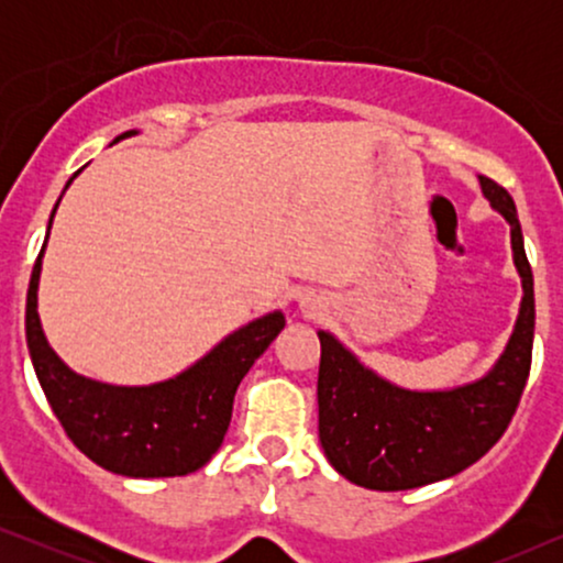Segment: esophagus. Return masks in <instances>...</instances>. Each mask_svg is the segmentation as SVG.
I'll use <instances>...</instances> for the list:
<instances>
[{
	"label": "esophagus",
	"instance_id": "esophagus-1",
	"mask_svg": "<svg viewBox=\"0 0 563 563\" xmlns=\"http://www.w3.org/2000/svg\"><path fill=\"white\" fill-rule=\"evenodd\" d=\"M302 307H305V310H318V299H305V302H302Z\"/></svg>",
	"mask_w": 563,
	"mask_h": 563
}]
</instances>
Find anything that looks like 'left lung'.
Instances as JSON below:
<instances>
[{
  "instance_id": "8db88e82",
  "label": "left lung",
  "mask_w": 563,
  "mask_h": 563,
  "mask_svg": "<svg viewBox=\"0 0 563 563\" xmlns=\"http://www.w3.org/2000/svg\"><path fill=\"white\" fill-rule=\"evenodd\" d=\"M479 187L510 225L522 284L512 335L487 374L451 389H407L361 364L333 333L318 330L320 443L335 472L358 487L399 492L449 479L479 461L518 410L533 353V272L512 197L487 176H479Z\"/></svg>"
}]
</instances>
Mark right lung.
Wrapping results in <instances>:
<instances>
[{"label": "right lung", "instance_id": "obj_1", "mask_svg": "<svg viewBox=\"0 0 563 563\" xmlns=\"http://www.w3.org/2000/svg\"><path fill=\"white\" fill-rule=\"evenodd\" d=\"M130 135H137V130H128L118 141ZM76 174L68 184L76 179ZM58 202L51 212L48 235ZM45 243L30 276L25 338L37 382L66 435L84 456L112 474L158 479L202 468L228 433L238 384L287 325L284 312L261 314L249 325L233 330L210 353L172 379L145 387H120L89 379L68 368L43 333L37 314V284Z\"/></svg>", "mask_w": 563, "mask_h": 563}]
</instances>
